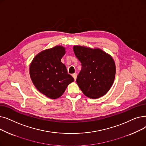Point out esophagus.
Listing matches in <instances>:
<instances>
[{"mask_svg": "<svg viewBox=\"0 0 146 146\" xmlns=\"http://www.w3.org/2000/svg\"><path fill=\"white\" fill-rule=\"evenodd\" d=\"M73 78H74V80H76V78H77V74L76 73H74V74H73Z\"/></svg>", "mask_w": 146, "mask_h": 146, "instance_id": "obj_1", "label": "esophagus"}]
</instances>
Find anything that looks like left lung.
Segmentation results:
<instances>
[{
  "mask_svg": "<svg viewBox=\"0 0 146 146\" xmlns=\"http://www.w3.org/2000/svg\"><path fill=\"white\" fill-rule=\"evenodd\" d=\"M73 50L82 64L76 82L82 92L93 99L104 96L115 77V63L111 56L100 49L74 46Z\"/></svg>",
  "mask_w": 146,
  "mask_h": 146,
  "instance_id": "left-lung-1",
  "label": "left lung"
}]
</instances>
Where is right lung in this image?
I'll list each match as a JSON object with an SVG mask.
<instances>
[{
  "mask_svg": "<svg viewBox=\"0 0 146 146\" xmlns=\"http://www.w3.org/2000/svg\"><path fill=\"white\" fill-rule=\"evenodd\" d=\"M65 54V48L61 46L45 50L35 56L30 66V78L35 87L51 99L61 97L74 81L61 62Z\"/></svg>",
  "mask_w": 146,
  "mask_h": 146,
  "instance_id": "1",
  "label": "right lung"
}]
</instances>
